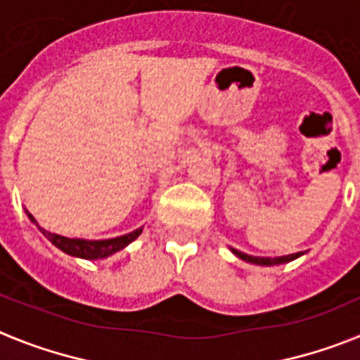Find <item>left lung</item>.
I'll use <instances>...</instances> for the list:
<instances>
[{
    "label": "left lung",
    "mask_w": 360,
    "mask_h": 360,
    "mask_svg": "<svg viewBox=\"0 0 360 360\" xmlns=\"http://www.w3.org/2000/svg\"><path fill=\"white\" fill-rule=\"evenodd\" d=\"M232 252L236 254L238 257H241V259H245V262L254 263V265H278V263L292 262V259H295V257H299V256H301V254H303V252H295V254H288V256H281V257H274V259H270V257L249 256V254L240 252V250H234V249H232Z\"/></svg>",
    "instance_id": "8db88e82"
}]
</instances>
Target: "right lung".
<instances>
[{
  "mask_svg": "<svg viewBox=\"0 0 360 360\" xmlns=\"http://www.w3.org/2000/svg\"><path fill=\"white\" fill-rule=\"evenodd\" d=\"M32 221H36V219L32 218ZM41 232H43L44 236L49 238L56 247H59L63 252L70 254V256L84 257V259H98V257H106L110 256V254L117 252V250L124 249V247H126L128 243H131L135 238H139L142 229H136V231L129 232V234H124V236L111 238V240H101V241L72 240V238L59 236V234H53V232L44 231V229H41Z\"/></svg>",
  "mask_w": 360,
  "mask_h": 360,
  "instance_id": "obj_1",
  "label": "right lung"
}]
</instances>
